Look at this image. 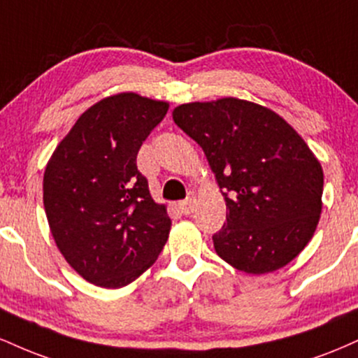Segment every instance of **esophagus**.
Segmentation results:
<instances>
[{
	"mask_svg": "<svg viewBox=\"0 0 358 358\" xmlns=\"http://www.w3.org/2000/svg\"><path fill=\"white\" fill-rule=\"evenodd\" d=\"M195 205H196L195 199H193V196H188V199H185L183 202L178 203V208L183 215H190V213L195 210Z\"/></svg>",
	"mask_w": 358,
	"mask_h": 358,
	"instance_id": "1",
	"label": "esophagus"
}]
</instances>
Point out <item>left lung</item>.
Returning a JSON list of instances; mask_svg holds the SVG:
<instances>
[{
	"label": "left lung",
	"instance_id": "obj_1",
	"mask_svg": "<svg viewBox=\"0 0 358 358\" xmlns=\"http://www.w3.org/2000/svg\"><path fill=\"white\" fill-rule=\"evenodd\" d=\"M173 121L202 146L225 196L215 252L248 274L293 261L322 213L323 170L303 138L274 110L236 97L182 104Z\"/></svg>",
	"mask_w": 358,
	"mask_h": 358
}]
</instances>
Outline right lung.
<instances>
[{"mask_svg": "<svg viewBox=\"0 0 358 358\" xmlns=\"http://www.w3.org/2000/svg\"><path fill=\"white\" fill-rule=\"evenodd\" d=\"M168 102L106 97L77 119L43 175V205L65 261L85 281L122 287L153 266L171 220L150 195L136 156Z\"/></svg>", "mask_w": 358, "mask_h": 358, "instance_id": "obj_1", "label": "right lung"}]
</instances>
